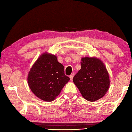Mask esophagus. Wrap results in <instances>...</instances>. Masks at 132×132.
<instances>
[{
  "mask_svg": "<svg viewBox=\"0 0 132 132\" xmlns=\"http://www.w3.org/2000/svg\"><path fill=\"white\" fill-rule=\"evenodd\" d=\"M74 74H71L70 75V80H72V78L74 77Z\"/></svg>",
  "mask_w": 132,
  "mask_h": 132,
  "instance_id": "1",
  "label": "esophagus"
}]
</instances>
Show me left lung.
Returning <instances> with one entry per match:
<instances>
[{
    "mask_svg": "<svg viewBox=\"0 0 132 132\" xmlns=\"http://www.w3.org/2000/svg\"><path fill=\"white\" fill-rule=\"evenodd\" d=\"M81 69L73 78L82 96L89 102L103 97L108 90L110 80L104 64L96 57H83Z\"/></svg>",
    "mask_w": 132,
    "mask_h": 132,
    "instance_id": "left-lung-1",
    "label": "left lung"
}]
</instances>
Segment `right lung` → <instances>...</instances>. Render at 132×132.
Returning <instances> with one entry per match:
<instances>
[{
    "instance_id": "1",
    "label": "right lung",
    "mask_w": 132,
    "mask_h": 132,
    "mask_svg": "<svg viewBox=\"0 0 132 132\" xmlns=\"http://www.w3.org/2000/svg\"><path fill=\"white\" fill-rule=\"evenodd\" d=\"M28 83L32 92L46 102L54 100L70 80L64 74V66L55 55L45 53L33 64L28 75Z\"/></svg>"
}]
</instances>
